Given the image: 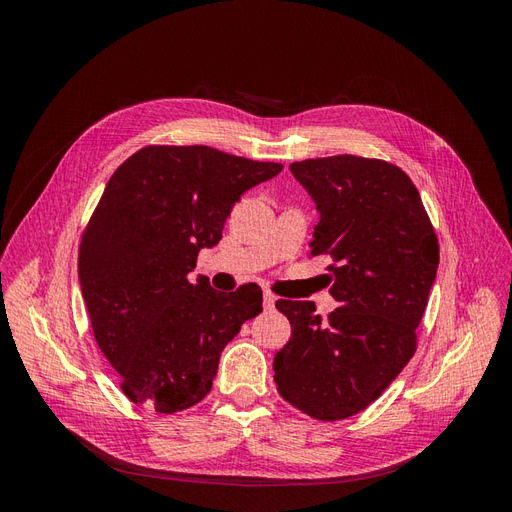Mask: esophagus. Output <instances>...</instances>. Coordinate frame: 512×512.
Segmentation results:
<instances>
[{
  "instance_id": "34e87169",
  "label": "esophagus",
  "mask_w": 512,
  "mask_h": 512,
  "mask_svg": "<svg viewBox=\"0 0 512 512\" xmlns=\"http://www.w3.org/2000/svg\"><path fill=\"white\" fill-rule=\"evenodd\" d=\"M262 305H265V309H273L275 307V294L265 290V294H262Z\"/></svg>"
}]
</instances>
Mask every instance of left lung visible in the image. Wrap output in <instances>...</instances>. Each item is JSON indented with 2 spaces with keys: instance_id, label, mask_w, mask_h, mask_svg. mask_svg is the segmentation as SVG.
Segmentation results:
<instances>
[{
  "instance_id": "left-lung-1",
  "label": "left lung",
  "mask_w": 512,
  "mask_h": 512,
  "mask_svg": "<svg viewBox=\"0 0 512 512\" xmlns=\"http://www.w3.org/2000/svg\"><path fill=\"white\" fill-rule=\"evenodd\" d=\"M290 170L320 211L312 256L331 258L339 307L322 318L312 301L275 303L292 329L275 354V384L303 414L342 421L376 401L414 356L440 245L399 166L344 153Z\"/></svg>"
}]
</instances>
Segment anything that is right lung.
<instances>
[{"mask_svg":"<svg viewBox=\"0 0 512 512\" xmlns=\"http://www.w3.org/2000/svg\"><path fill=\"white\" fill-rule=\"evenodd\" d=\"M282 168L207 145H147L106 183L81 237L79 280L96 344L132 404L196 406L224 346L262 312L260 286L226 294L188 275L241 194Z\"/></svg>","mask_w":512,"mask_h":512,"instance_id":"1","label":"right lung"}]
</instances>
